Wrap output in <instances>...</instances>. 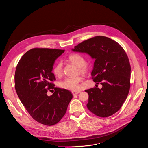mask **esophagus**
Returning a JSON list of instances; mask_svg holds the SVG:
<instances>
[{"label": "esophagus", "mask_w": 148, "mask_h": 148, "mask_svg": "<svg viewBox=\"0 0 148 148\" xmlns=\"http://www.w3.org/2000/svg\"><path fill=\"white\" fill-rule=\"evenodd\" d=\"M80 92L79 91H73L72 92V94L73 95H77L78 94H79Z\"/></svg>", "instance_id": "1"}]
</instances>
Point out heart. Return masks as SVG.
<instances>
[{
  "mask_svg": "<svg viewBox=\"0 0 148 148\" xmlns=\"http://www.w3.org/2000/svg\"><path fill=\"white\" fill-rule=\"evenodd\" d=\"M68 60L74 64L78 67L79 71L81 73H86L88 70V66L86 62L84 57L79 53H71L68 57ZM54 74L59 77L62 73V64L61 62H57L53 68ZM82 81V77L77 76L75 77H67L60 82V87L62 88L77 91L80 88L79 83Z\"/></svg>",
  "mask_w": 148,
  "mask_h": 148,
  "instance_id": "obj_1",
  "label": "heart"
}]
</instances>
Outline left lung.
Segmentation results:
<instances>
[{
	"instance_id": "8db88e82",
	"label": "left lung",
	"mask_w": 148,
	"mask_h": 148,
	"mask_svg": "<svg viewBox=\"0 0 148 148\" xmlns=\"http://www.w3.org/2000/svg\"><path fill=\"white\" fill-rule=\"evenodd\" d=\"M95 58L92 79L102 88L94 87L88 94V109L100 117L116 113L126 100L130 89L131 66L127 54L116 41L98 36L81 42L73 49Z\"/></svg>"
}]
</instances>
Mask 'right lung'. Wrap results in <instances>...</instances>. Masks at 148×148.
<instances>
[{"label": "right lung", "instance_id": "1", "mask_svg": "<svg viewBox=\"0 0 148 148\" xmlns=\"http://www.w3.org/2000/svg\"><path fill=\"white\" fill-rule=\"evenodd\" d=\"M64 51L32 49L20 58L15 71V89L20 100L34 120L47 126L56 124L64 116L73 98L70 91L55 87L53 83L54 61ZM53 89L54 93L48 96L47 91Z\"/></svg>", "mask_w": 148, "mask_h": 148}]
</instances>
